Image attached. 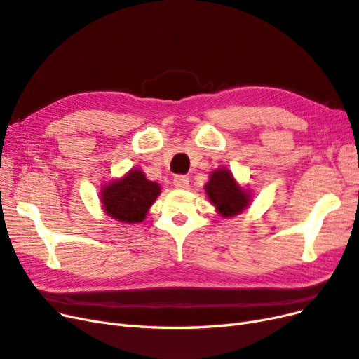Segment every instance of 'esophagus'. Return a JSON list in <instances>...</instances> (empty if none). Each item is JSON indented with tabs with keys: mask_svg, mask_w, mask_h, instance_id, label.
Wrapping results in <instances>:
<instances>
[{
	"mask_svg": "<svg viewBox=\"0 0 359 359\" xmlns=\"http://www.w3.org/2000/svg\"><path fill=\"white\" fill-rule=\"evenodd\" d=\"M189 184H190V181L186 175H177L175 178H173V186H175V189H178V190L187 189Z\"/></svg>",
	"mask_w": 359,
	"mask_h": 359,
	"instance_id": "esophagus-1",
	"label": "esophagus"
}]
</instances>
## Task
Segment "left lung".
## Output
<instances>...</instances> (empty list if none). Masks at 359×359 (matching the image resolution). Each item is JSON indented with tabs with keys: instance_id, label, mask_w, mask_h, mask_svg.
<instances>
[{
	"instance_id": "obj_1",
	"label": "left lung",
	"mask_w": 359,
	"mask_h": 359,
	"mask_svg": "<svg viewBox=\"0 0 359 359\" xmlns=\"http://www.w3.org/2000/svg\"><path fill=\"white\" fill-rule=\"evenodd\" d=\"M203 190L206 198L215 206V212L222 217L241 214L248 208L253 196L252 191L238 184L227 168L212 170Z\"/></svg>"
}]
</instances>
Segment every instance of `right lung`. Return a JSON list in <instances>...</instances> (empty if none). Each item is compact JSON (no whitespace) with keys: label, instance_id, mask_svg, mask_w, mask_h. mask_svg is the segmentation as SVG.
<instances>
[{"label":"right lung","instance_id":"obj_1","mask_svg":"<svg viewBox=\"0 0 359 359\" xmlns=\"http://www.w3.org/2000/svg\"><path fill=\"white\" fill-rule=\"evenodd\" d=\"M161 193L160 184L149 181L140 169H130L124 177L104 184L100 202L106 215L114 220L135 224L147 219V214Z\"/></svg>","mask_w":359,"mask_h":359}]
</instances>
